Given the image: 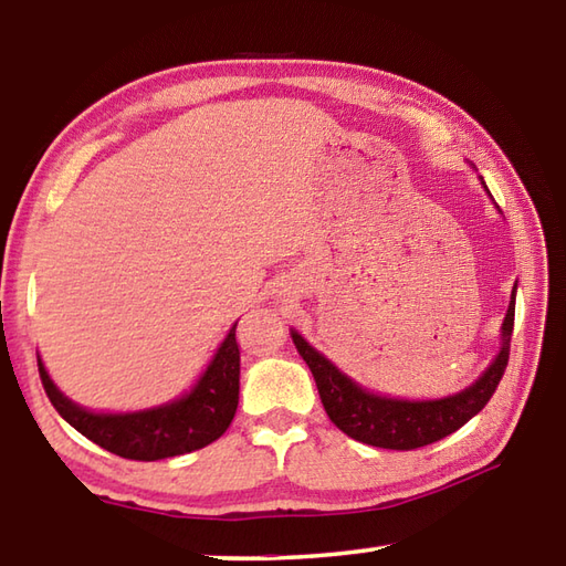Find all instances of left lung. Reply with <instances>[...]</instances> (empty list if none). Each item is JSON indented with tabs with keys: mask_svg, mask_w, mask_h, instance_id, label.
Here are the masks:
<instances>
[{
	"mask_svg": "<svg viewBox=\"0 0 566 566\" xmlns=\"http://www.w3.org/2000/svg\"><path fill=\"white\" fill-rule=\"evenodd\" d=\"M486 195H490V189H486ZM514 292L502 324V347L496 352L494 361L474 385H469L459 395L444 399L409 401L375 395V391L359 387L357 381L334 367L300 332L292 329V342L306 361V367L312 369L324 411H327L329 419L344 434L371 447L409 452V449L427 447L457 432L459 427H464L492 399L506 369V361H510V342L514 329Z\"/></svg>",
	"mask_w": 566,
	"mask_h": 566,
	"instance_id": "obj_1",
	"label": "left lung"
}]
</instances>
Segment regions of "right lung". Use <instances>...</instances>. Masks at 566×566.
Segmentation results:
<instances>
[{
    "mask_svg": "<svg viewBox=\"0 0 566 566\" xmlns=\"http://www.w3.org/2000/svg\"><path fill=\"white\" fill-rule=\"evenodd\" d=\"M36 361H40L46 397L62 419L107 452L137 459V462H157V459L187 454L212 444L232 424L239 405L237 324L219 344L214 359L209 361L205 375L199 377L189 395L169 401V405L127 411V415H97V411L74 405L56 389L42 359Z\"/></svg>",
    "mask_w": 566,
    "mask_h": 566,
    "instance_id": "add662e5",
    "label": "right lung"
}]
</instances>
